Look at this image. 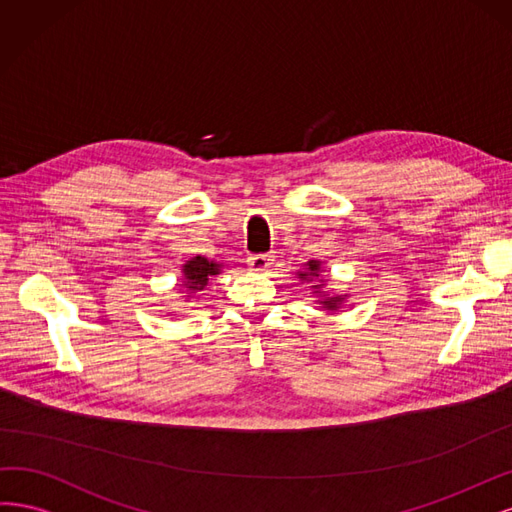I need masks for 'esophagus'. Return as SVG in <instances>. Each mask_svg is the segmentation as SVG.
Instances as JSON below:
<instances>
[{
  "instance_id": "1",
  "label": "esophagus",
  "mask_w": 512,
  "mask_h": 512,
  "mask_svg": "<svg viewBox=\"0 0 512 512\" xmlns=\"http://www.w3.org/2000/svg\"><path fill=\"white\" fill-rule=\"evenodd\" d=\"M272 261H274V255H268V253L251 255V257H249V268H251L253 272H266V270H270Z\"/></svg>"
}]
</instances>
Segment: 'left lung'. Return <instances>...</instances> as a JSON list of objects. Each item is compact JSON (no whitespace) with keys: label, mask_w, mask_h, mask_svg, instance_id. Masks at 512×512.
I'll use <instances>...</instances> for the list:
<instances>
[{"label":"left lung","mask_w":512,"mask_h":512,"mask_svg":"<svg viewBox=\"0 0 512 512\" xmlns=\"http://www.w3.org/2000/svg\"><path fill=\"white\" fill-rule=\"evenodd\" d=\"M321 261H317V259H310L308 263H306V270H302V272H298V276L302 278V280H321ZM323 283V280H321ZM321 283H315L312 285V289H315V293L319 295V304L323 306V308H327V310H336L342 302H344V295H327V293H323V289H321Z\"/></svg>","instance_id":"obj_1"}]
</instances>
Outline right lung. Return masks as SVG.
<instances>
[{"mask_svg": "<svg viewBox=\"0 0 512 512\" xmlns=\"http://www.w3.org/2000/svg\"><path fill=\"white\" fill-rule=\"evenodd\" d=\"M219 272H221V263L197 255L193 259H189L183 266V285L180 287H183V291H187V293L204 291L208 280L212 276H217Z\"/></svg>", "mask_w": 512, "mask_h": 512, "instance_id": "1", "label": "right lung"}]
</instances>
